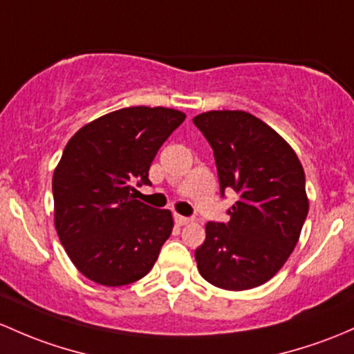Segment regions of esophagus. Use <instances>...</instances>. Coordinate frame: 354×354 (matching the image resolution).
Instances as JSON below:
<instances>
[{
    "mask_svg": "<svg viewBox=\"0 0 354 354\" xmlns=\"http://www.w3.org/2000/svg\"><path fill=\"white\" fill-rule=\"evenodd\" d=\"M194 219L192 218H185V216H180V214H176V223L178 226H184V224H189L192 223Z\"/></svg>",
    "mask_w": 354,
    "mask_h": 354,
    "instance_id": "34e87169",
    "label": "esophagus"
}]
</instances>
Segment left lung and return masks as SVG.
<instances>
[{
	"instance_id": "left-lung-1",
	"label": "left lung",
	"mask_w": 354,
	"mask_h": 354,
	"mask_svg": "<svg viewBox=\"0 0 354 354\" xmlns=\"http://www.w3.org/2000/svg\"><path fill=\"white\" fill-rule=\"evenodd\" d=\"M214 151L221 196L239 199L231 219L206 224L196 250L199 273L224 290L268 282L297 245L309 212L306 174L292 147L246 111H207L194 118Z\"/></svg>"
}]
</instances>
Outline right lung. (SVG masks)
Instances as JSON below:
<instances>
[{"label":"right lung","mask_w":354,"mask_h":354,"mask_svg":"<svg viewBox=\"0 0 354 354\" xmlns=\"http://www.w3.org/2000/svg\"><path fill=\"white\" fill-rule=\"evenodd\" d=\"M184 120L177 109L131 106L91 121L67 142L52 178L54 223L72 263L93 282L133 283L157 261L172 212L136 201L131 182L150 184L158 148Z\"/></svg>","instance_id":"right-lung-1"}]
</instances>
